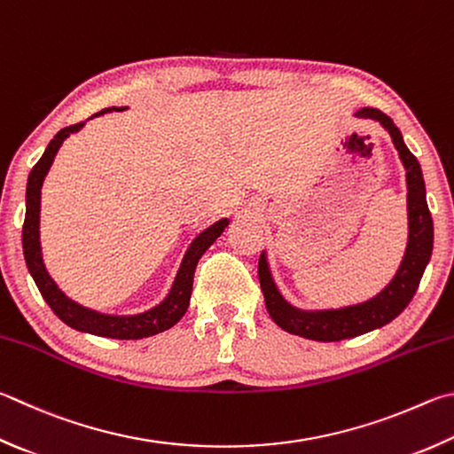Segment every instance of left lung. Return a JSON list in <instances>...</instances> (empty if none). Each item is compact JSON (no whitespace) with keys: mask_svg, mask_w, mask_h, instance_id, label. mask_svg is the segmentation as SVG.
Listing matches in <instances>:
<instances>
[{"mask_svg":"<svg viewBox=\"0 0 454 454\" xmlns=\"http://www.w3.org/2000/svg\"><path fill=\"white\" fill-rule=\"evenodd\" d=\"M356 117L373 119L391 135L393 145L397 148L399 159L407 170V216H409V240L407 250L397 274L375 298H371L357 306H348L340 309H319L306 311L287 303L271 278L266 260V252H262L258 262V278L266 300V309L270 317L287 333L306 337L313 341H341L361 333L373 332L377 327L389 324L399 313L409 306L421 282L423 271L433 254V218L427 206L425 180L421 164L415 154L403 143L401 130L395 127L391 117L379 109L364 106L356 113Z\"/></svg>","mask_w":454,"mask_h":454,"instance_id":"1","label":"left lung"}]
</instances>
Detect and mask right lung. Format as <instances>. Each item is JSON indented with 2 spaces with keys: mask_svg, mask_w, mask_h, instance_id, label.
Returning a JSON list of instances; mask_svg holds the SVG:
<instances>
[{
  "mask_svg": "<svg viewBox=\"0 0 454 454\" xmlns=\"http://www.w3.org/2000/svg\"><path fill=\"white\" fill-rule=\"evenodd\" d=\"M109 111H122V109H103L98 114L109 113ZM85 122H77V125L65 127L57 133L51 143L47 145L45 153L37 160L35 167L31 168L27 178V191H26V222H23V255H26L27 270L35 282L37 290L43 295L47 306L53 309V313L59 317L63 324L77 329V332L93 333L98 337H111V340H143V337H151L160 332H167L175 324H178L180 317L184 316L191 303L192 294V279L196 263L202 258V254L216 242V238L224 232L228 226V218H222L214 222L194 238L192 244L188 246L183 262H180L178 274L172 282V287L167 298H164L159 306L148 309L145 313H137V316H106V313H98L95 309H89L79 306L77 301L69 300L57 284L49 276L45 270L43 255H41V242H39V212H41V186L47 176L49 168H51L53 159L59 146L63 145L65 138L69 135L77 133L83 129Z\"/></svg>",
  "mask_w": 454,
  "mask_h": 454,
  "instance_id": "1",
  "label": "right lung"
}]
</instances>
